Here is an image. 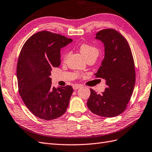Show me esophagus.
Instances as JSON below:
<instances>
[{
    "mask_svg": "<svg viewBox=\"0 0 152 152\" xmlns=\"http://www.w3.org/2000/svg\"><path fill=\"white\" fill-rule=\"evenodd\" d=\"M80 88H81V85H80V84H74L73 86V89H75V90L78 89Z\"/></svg>",
    "mask_w": 152,
    "mask_h": 152,
    "instance_id": "obj_1",
    "label": "esophagus"
}]
</instances>
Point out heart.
<instances>
[{
    "mask_svg": "<svg viewBox=\"0 0 152 152\" xmlns=\"http://www.w3.org/2000/svg\"><path fill=\"white\" fill-rule=\"evenodd\" d=\"M80 51L81 54H83L85 58L91 57V56H98V50L96 48L89 45L88 44H83L80 47ZM64 58H66L67 55H64Z\"/></svg>",
    "mask_w": 152,
    "mask_h": 152,
    "instance_id": "obj_1",
    "label": "heart"
}]
</instances>
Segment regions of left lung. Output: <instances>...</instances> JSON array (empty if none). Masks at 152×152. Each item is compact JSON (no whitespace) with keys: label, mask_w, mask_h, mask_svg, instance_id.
Returning a JSON list of instances; mask_svg holds the SVG:
<instances>
[{"label":"left lung","mask_w":152,"mask_h":152,"mask_svg":"<svg viewBox=\"0 0 152 152\" xmlns=\"http://www.w3.org/2000/svg\"><path fill=\"white\" fill-rule=\"evenodd\" d=\"M95 39L104 45V58L95 73L105 80L107 88L102 94L90 89L87 102L91 111L102 117H114L124 111L132 96L136 83L134 62L126 40L111 28L102 30Z\"/></svg>","instance_id":"left-lung-1"}]
</instances>
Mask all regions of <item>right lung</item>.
<instances>
[{"instance_id":"add662e5","label":"right lung","mask_w":152,"mask_h":152,"mask_svg":"<svg viewBox=\"0 0 152 152\" xmlns=\"http://www.w3.org/2000/svg\"><path fill=\"white\" fill-rule=\"evenodd\" d=\"M73 42L61 34L41 31L28 38L20 53L16 68L18 91L30 111L51 120L66 112L73 93L71 86H52V68L61 64V48Z\"/></svg>"}]
</instances>
